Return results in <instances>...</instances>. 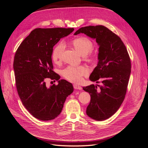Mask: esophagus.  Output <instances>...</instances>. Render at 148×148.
<instances>
[{
  "label": "esophagus",
  "instance_id": "1",
  "mask_svg": "<svg viewBox=\"0 0 148 148\" xmlns=\"http://www.w3.org/2000/svg\"><path fill=\"white\" fill-rule=\"evenodd\" d=\"M73 87H74V88L75 90H82V87L78 85H77V84H74Z\"/></svg>",
  "mask_w": 148,
  "mask_h": 148
}]
</instances>
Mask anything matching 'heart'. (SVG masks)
Wrapping results in <instances>:
<instances>
[{"label": "heart", "instance_id": "heart-1", "mask_svg": "<svg viewBox=\"0 0 148 148\" xmlns=\"http://www.w3.org/2000/svg\"><path fill=\"white\" fill-rule=\"evenodd\" d=\"M74 49L82 55V59L89 63L94 64L98 60L97 55L92 51L93 49L92 42L88 38L79 36L74 38L70 41ZM64 50V46L62 43L57 45L52 53V60L54 62L59 63L62 58ZM88 73V69L86 66L67 67L62 71V74L67 80L78 83L82 80V77Z\"/></svg>", "mask_w": 148, "mask_h": 148}]
</instances>
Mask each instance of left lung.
<instances>
[{
	"instance_id": "1",
	"label": "left lung",
	"mask_w": 148,
	"mask_h": 148,
	"mask_svg": "<svg viewBox=\"0 0 148 148\" xmlns=\"http://www.w3.org/2000/svg\"><path fill=\"white\" fill-rule=\"evenodd\" d=\"M84 33L96 39L98 44V62L90 76L92 81L101 86L84 87L91 96L86 113L97 121L112 116L119 108L127 90L131 71V59L121 38L102 25L89 26L79 29L75 35Z\"/></svg>"
}]
</instances>
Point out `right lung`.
<instances>
[{
    "label": "right lung",
    "mask_w": 148,
    "mask_h": 148,
    "mask_svg": "<svg viewBox=\"0 0 148 148\" xmlns=\"http://www.w3.org/2000/svg\"><path fill=\"white\" fill-rule=\"evenodd\" d=\"M74 31L73 28H37L22 42L14 61L16 86L26 110L41 121L56 118L61 112L67 97L74 91L72 84L53 71V47L60 38ZM47 79L58 81L50 88Z\"/></svg>",
    "instance_id": "1"
}]
</instances>
